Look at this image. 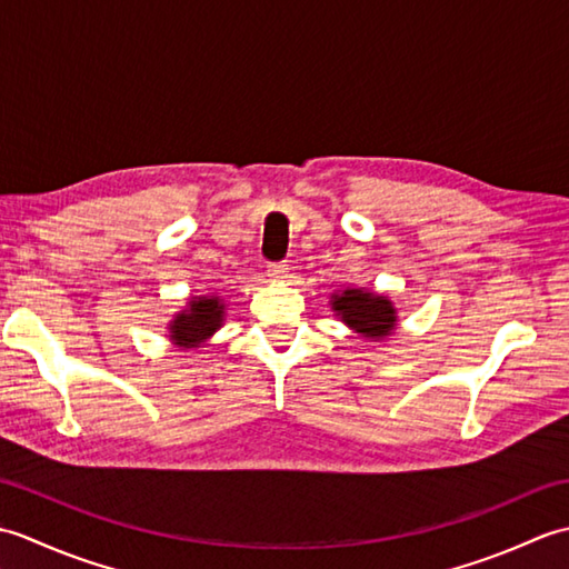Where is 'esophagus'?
<instances>
[{
    "label": "esophagus",
    "instance_id": "obj_1",
    "mask_svg": "<svg viewBox=\"0 0 569 569\" xmlns=\"http://www.w3.org/2000/svg\"><path fill=\"white\" fill-rule=\"evenodd\" d=\"M286 273H288V263L286 261L269 263V276L271 278H286Z\"/></svg>",
    "mask_w": 569,
    "mask_h": 569
}]
</instances>
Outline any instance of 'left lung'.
<instances>
[{
	"mask_svg": "<svg viewBox=\"0 0 569 569\" xmlns=\"http://www.w3.org/2000/svg\"><path fill=\"white\" fill-rule=\"evenodd\" d=\"M332 308L337 310V316H342L349 328L371 337V340L389 335L396 325V310L391 300L357 291V288H349L342 296H335Z\"/></svg>",
	"mask_w": 569,
	"mask_h": 569,
	"instance_id": "1",
	"label": "left lung"
}]
</instances>
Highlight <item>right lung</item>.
Returning <instances> with one entry per match:
<instances>
[{
  "instance_id": "add662e5",
  "label": "right lung",
  "mask_w": 569,
  "mask_h": 569,
  "mask_svg": "<svg viewBox=\"0 0 569 569\" xmlns=\"http://www.w3.org/2000/svg\"><path fill=\"white\" fill-rule=\"evenodd\" d=\"M224 306L217 298H192L190 310L180 312L171 325V340L180 347H198L220 328Z\"/></svg>"
}]
</instances>
